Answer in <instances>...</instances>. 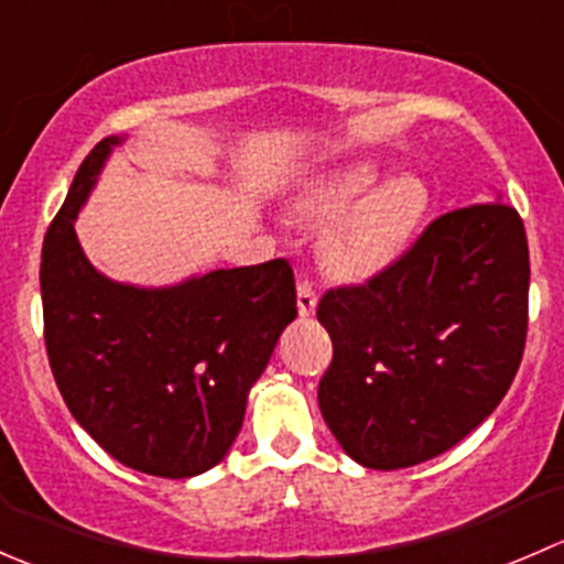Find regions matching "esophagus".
Segmentation results:
<instances>
[{
  "label": "esophagus",
  "instance_id": "esophagus-1",
  "mask_svg": "<svg viewBox=\"0 0 564 564\" xmlns=\"http://www.w3.org/2000/svg\"><path fill=\"white\" fill-rule=\"evenodd\" d=\"M316 303H318V297H316L314 283L300 281L297 283V311H300V316H303V318L314 316L316 314Z\"/></svg>",
  "mask_w": 564,
  "mask_h": 564
}]
</instances>
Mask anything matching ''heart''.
<instances>
[{
  "mask_svg": "<svg viewBox=\"0 0 564 564\" xmlns=\"http://www.w3.org/2000/svg\"><path fill=\"white\" fill-rule=\"evenodd\" d=\"M294 207L311 224H329L322 264L344 281H368L412 246L429 191L417 176H384L377 161L360 158L305 182Z\"/></svg>",
  "mask_w": 564,
  "mask_h": 564,
  "instance_id": "obj_1",
  "label": "heart"
}]
</instances>
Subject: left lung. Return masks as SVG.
Instances as JSON below:
<instances>
[{"label":"left lung","instance_id":"1","mask_svg":"<svg viewBox=\"0 0 564 564\" xmlns=\"http://www.w3.org/2000/svg\"><path fill=\"white\" fill-rule=\"evenodd\" d=\"M527 300V231L502 202L442 215L390 270L329 289L318 409L346 456L406 469L471 434L519 371Z\"/></svg>","mask_w":564,"mask_h":564}]
</instances>
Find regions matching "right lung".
<instances>
[{
    "mask_svg": "<svg viewBox=\"0 0 564 564\" xmlns=\"http://www.w3.org/2000/svg\"><path fill=\"white\" fill-rule=\"evenodd\" d=\"M117 144L108 135L84 158L45 235V351L67 409L108 456L182 480L235 445L248 392L297 316L294 272L272 259L144 289L95 270L73 224Z\"/></svg>",
    "mask_w": 564,
    "mask_h": 564,
    "instance_id": "add662e5",
    "label": "right lung"
}]
</instances>
